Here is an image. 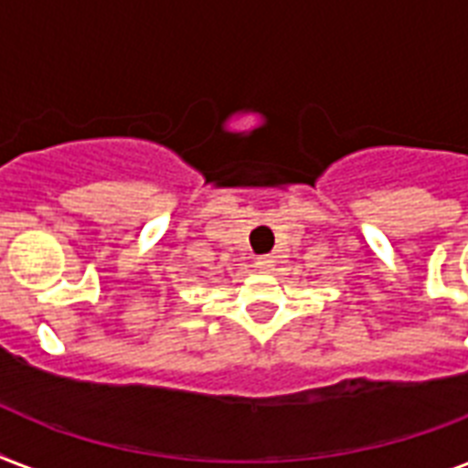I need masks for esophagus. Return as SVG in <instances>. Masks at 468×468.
I'll return each instance as SVG.
<instances>
[{
  "mask_svg": "<svg viewBox=\"0 0 468 468\" xmlns=\"http://www.w3.org/2000/svg\"><path fill=\"white\" fill-rule=\"evenodd\" d=\"M255 267L260 271H274V267H277V260L271 255H264V257H257Z\"/></svg>",
  "mask_w": 468,
  "mask_h": 468,
  "instance_id": "1",
  "label": "esophagus"
}]
</instances>
